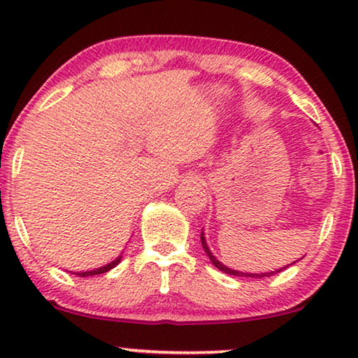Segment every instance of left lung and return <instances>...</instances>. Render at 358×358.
<instances>
[{
  "instance_id": "1",
  "label": "left lung",
  "mask_w": 358,
  "mask_h": 358,
  "mask_svg": "<svg viewBox=\"0 0 358 358\" xmlns=\"http://www.w3.org/2000/svg\"><path fill=\"white\" fill-rule=\"evenodd\" d=\"M200 241H202V248H203V251L207 252V256L210 257V261H212L213 266L217 267V268H220V271H222V272L228 273V275H236V277H254V278H261V277H271V275H273V273H278V272H282L283 268H287V266H285V267H282V268H277V271H271V272H261V273H249V272H239V271H233V268H229V267L224 266V264L220 262L218 259L213 256V252L210 251V248H208V244H207V239H205V233H203V229H202V233H200ZM292 264H295V262H292ZM292 264H290V266H292Z\"/></svg>"
}]
</instances>
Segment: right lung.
Listing matches in <instances>:
<instances>
[{
    "label": "right lung",
    "instance_id": "add662e5",
    "mask_svg": "<svg viewBox=\"0 0 358 358\" xmlns=\"http://www.w3.org/2000/svg\"><path fill=\"white\" fill-rule=\"evenodd\" d=\"M122 261V254L117 259H114V261L112 262H109V264H106V266H102V267H99V268H94V271H86V272H75L76 275H80V277H91V275H101V273H106V272H109L110 268H114L115 266H119V262Z\"/></svg>",
    "mask_w": 358,
    "mask_h": 358
}]
</instances>
